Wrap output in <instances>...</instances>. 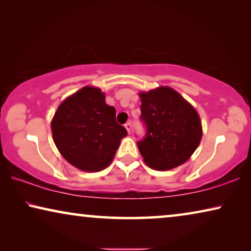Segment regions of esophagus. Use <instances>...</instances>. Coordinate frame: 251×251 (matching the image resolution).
Segmentation results:
<instances>
[{
  "label": "esophagus",
  "mask_w": 251,
  "mask_h": 251,
  "mask_svg": "<svg viewBox=\"0 0 251 251\" xmlns=\"http://www.w3.org/2000/svg\"><path fill=\"white\" fill-rule=\"evenodd\" d=\"M125 126H126V131H128L129 133L130 132H131V123H130V122H128V123H126V125H125Z\"/></svg>",
  "instance_id": "1"
}]
</instances>
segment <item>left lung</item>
<instances>
[{"mask_svg":"<svg viewBox=\"0 0 251 251\" xmlns=\"http://www.w3.org/2000/svg\"><path fill=\"white\" fill-rule=\"evenodd\" d=\"M140 120L146 135L137 143L145 162L154 170H169L186 162L202 137L200 116L176 90L160 87L139 94Z\"/></svg>","mask_w":251,"mask_h":251,"instance_id":"1","label":"left lung"}]
</instances>
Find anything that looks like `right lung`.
I'll return each mask as SVG.
<instances>
[{
	"label": "right lung",
	"instance_id": "obj_1",
	"mask_svg": "<svg viewBox=\"0 0 251 251\" xmlns=\"http://www.w3.org/2000/svg\"><path fill=\"white\" fill-rule=\"evenodd\" d=\"M116 111L100 89L84 87L65 99L51 121L58 151L72 166L100 171L112 162L120 142L128 135L115 120Z\"/></svg>",
	"mask_w": 251,
	"mask_h": 251
}]
</instances>
